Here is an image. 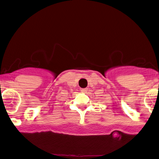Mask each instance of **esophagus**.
Masks as SVG:
<instances>
[{
	"label": "esophagus",
	"instance_id": "1",
	"mask_svg": "<svg viewBox=\"0 0 159 159\" xmlns=\"http://www.w3.org/2000/svg\"><path fill=\"white\" fill-rule=\"evenodd\" d=\"M81 93H87V88L81 89Z\"/></svg>",
	"mask_w": 159,
	"mask_h": 159
}]
</instances>
